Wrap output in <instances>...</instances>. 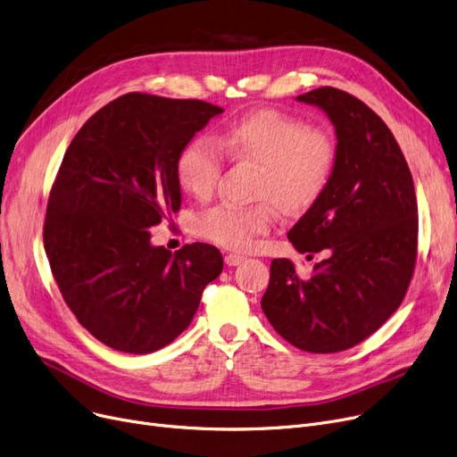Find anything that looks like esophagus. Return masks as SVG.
<instances>
[{"label":"esophagus","instance_id":"34e87169","mask_svg":"<svg viewBox=\"0 0 457 457\" xmlns=\"http://www.w3.org/2000/svg\"><path fill=\"white\" fill-rule=\"evenodd\" d=\"M243 261H245V255H238V253H228L226 255V265L228 267H238Z\"/></svg>","mask_w":457,"mask_h":457}]
</instances>
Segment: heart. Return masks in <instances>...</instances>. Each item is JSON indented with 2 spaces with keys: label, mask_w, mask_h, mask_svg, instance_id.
I'll return each mask as SVG.
<instances>
[{
  "label": "heart",
  "mask_w": 457,
  "mask_h": 457,
  "mask_svg": "<svg viewBox=\"0 0 457 457\" xmlns=\"http://www.w3.org/2000/svg\"><path fill=\"white\" fill-rule=\"evenodd\" d=\"M216 143L228 155L261 166L257 198L265 200L253 207L224 204L198 216L196 233L229 250H250L274 224L278 207L285 214L307 211L324 195L337 162L331 131L274 109L237 118ZM218 147L207 137H195L179 150L176 178L187 195L205 200L214 192L224 166Z\"/></svg>",
  "instance_id": "heart-1"
}]
</instances>
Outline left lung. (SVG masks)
<instances>
[{
	"label": "left lung",
	"instance_id": "8db88e82",
	"mask_svg": "<svg viewBox=\"0 0 457 457\" xmlns=\"http://www.w3.org/2000/svg\"><path fill=\"white\" fill-rule=\"evenodd\" d=\"M298 102L322 109L337 135V162L324 195L289 231L307 259H274L261 307L293 346L333 353L365 341L402 303L417 259V196L410 166L386 122L352 94L320 87Z\"/></svg>",
	"mask_w": 457,
	"mask_h": 457
}]
</instances>
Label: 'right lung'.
Wrapping results in <instances>:
<instances>
[{"instance_id": "right-lung-1", "label": "right lung", "mask_w": 457, "mask_h": 457, "mask_svg": "<svg viewBox=\"0 0 457 457\" xmlns=\"http://www.w3.org/2000/svg\"><path fill=\"white\" fill-rule=\"evenodd\" d=\"M224 109L129 92L92 114L64 154L47 200L44 248L59 291L104 345L152 353L170 345L222 272L219 248L152 245L179 211V150Z\"/></svg>"}]
</instances>
